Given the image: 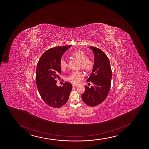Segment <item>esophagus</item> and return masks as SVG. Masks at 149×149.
<instances>
[{
	"instance_id": "34e87169",
	"label": "esophagus",
	"mask_w": 149,
	"mask_h": 149,
	"mask_svg": "<svg viewBox=\"0 0 149 149\" xmlns=\"http://www.w3.org/2000/svg\"><path fill=\"white\" fill-rule=\"evenodd\" d=\"M77 85H75V84H72V87H74H74H77Z\"/></svg>"
}]
</instances>
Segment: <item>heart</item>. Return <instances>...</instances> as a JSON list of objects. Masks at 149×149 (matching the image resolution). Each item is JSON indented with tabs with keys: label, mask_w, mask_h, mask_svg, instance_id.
I'll return each mask as SVG.
<instances>
[{
	"label": "heart",
	"mask_w": 149,
	"mask_h": 149,
	"mask_svg": "<svg viewBox=\"0 0 149 149\" xmlns=\"http://www.w3.org/2000/svg\"><path fill=\"white\" fill-rule=\"evenodd\" d=\"M71 56L80 62L79 67L84 72H89L93 70L94 63L91 59L87 58V55L82 50H76L71 54ZM60 65L62 70H65L68 67V63L65 60H62L60 61ZM84 77L81 72H74L67 77V80L70 83L77 84Z\"/></svg>",
	"instance_id": "b5f03b06"
}]
</instances>
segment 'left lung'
I'll list each match as a JSON object with an SVG mask.
<instances>
[{
	"label": "left lung",
	"instance_id": "1",
	"mask_svg": "<svg viewBox=\"0 0 149 149\" xmlns=\"http://www.w3.org/2000/svg\"><path fill=\"white\" fill-rule=\"evenodd\" d=\"M94 55V63L92 74L87 82L94 86H85L86 91L81 95L82 100L88 106H95L104 101L111 87L112 70L109 60L106 54L98 48L90 46Z\"/></svg>",
	"mask_w": 149,
	"mask_h": 149
}]
</instances>
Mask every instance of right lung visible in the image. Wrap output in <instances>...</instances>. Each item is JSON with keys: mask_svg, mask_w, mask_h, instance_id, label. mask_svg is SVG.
Returning <instances> with one entry per match:
<instances>
[{"mask_svg": "<svg viewBox=\"0 0 149 149\" xmlns=\"http://www.w3.org/2000/svg\"><path fill=\"white\" fill-rule=\"evenodd\" d=\"M70 47L51 48L43 54L37 65L36 82L40 95L47 104L53 108L65 104L72 91V84L66 82L58 87L56 80L61 74L60 63L62 56Z\"/></svg>", "mask_w": 149, "mask_h": 149, "instance_id": "right-lung-1", "label": "right lung"}]
</instances>
